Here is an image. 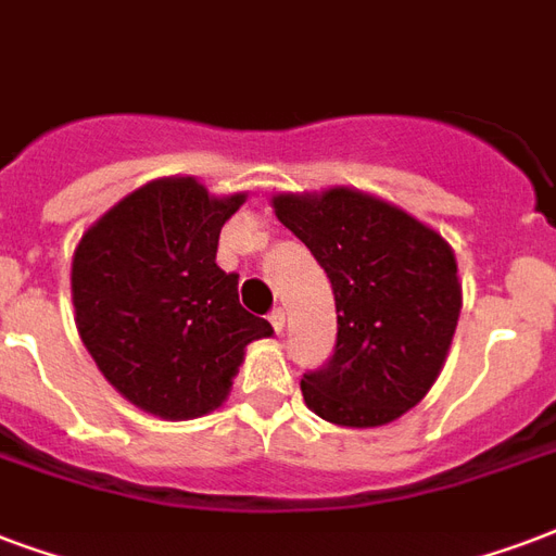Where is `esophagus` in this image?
Wrapping results in <instances>:
<instances>
[{"label": "esophagus", "mask_w": 556, "mask_h": 556, "mask_svg": "<svg viewBox=\"0 0 556 556\" xmlns=\"http://www.w3.org/2000/svg\"><path fill=\"white\" fill-rule=\"evenodd\" d=\"M269 323H273V328H275V331H278V333L283 331V323H287V319H283V311H281V307H275V311L269 313Z\"/></svg>", "instance_id": "1"}]
</instances>
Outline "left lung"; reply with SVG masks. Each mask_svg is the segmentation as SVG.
Listing matches in <instances>:
<instances>
[{
    "mask_svg": "<svg viewBox=\"0 0 556 556\" xmlns=\"http://www.w3.org/2000/svg\"><path fill=\"white\" fill-rule=\"evenodd\" d=\"M273 204L325 269L337 304V342L304 372V402L349 428L399 419L433 387L457 328L452 249L399 207L345 187Z\"/></svg>",
    "mask_w": 556,
    "mask_h": 556,
    "instance_id": "1",
    "label": "left lung"
}]
</instances>
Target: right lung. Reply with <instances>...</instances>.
<instances>
[{
  "instance_id": "1",
  "label": "right lung",
  "mask_w": 556,
  "mask_h": 556,
  "mask_svg": "<svg viewBox=\"0 0 556 556\" xmlns=\"http://www.w3.org/2000/svg\"><path fill=\"white\" fill-rule=\"evenodd\" d=\"M243 199H211L193 178L152 181L114 204L75 249L81 342L99 372L154 416L216 410L245 345L273 333L240 304V275L216 266L219 231Z\"/></svg>"
}]
</instances>
